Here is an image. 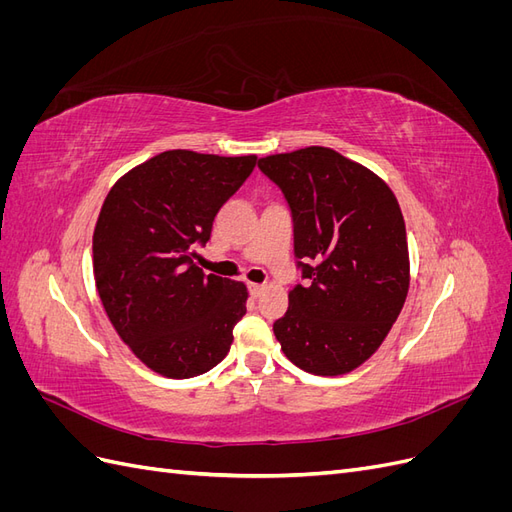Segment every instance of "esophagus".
Returning a JSON list of instances; mask_svg holds the SVG:
<instances>
[{
	"label": "esophagus",
	"instance_id": "esophagus-1",
	"mask_svg": "<svg viewBox=\"0 0 512 512\" xmlns=\"http://www.w3.org/2000/svg\"><path fill=\"white\" fill-rule=\"evenodd\" d=\"M250 292H252V297H260V294L265 292V284H256V282H250Z\"/></svg>",
	"mask_w": 512,
	"mask_h": 512
}]
</instances>
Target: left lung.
<instances>
[{"instance_id": "1", "label": "left lung", "mask_w": 512, "mask_h": 512, "mask_svg": "<svg viewBox=\"0 0 512 512\" xmlns=\"http://www.w3.org/2000/svg\"><path fill=\"white\" fill-rule=\"evenodd\" d=\"M258 166L288 200L294 254L307 280L288 292L273 333L307 374H350L382 346L408 297L410 256L397 198L374 170L329 147L275 153Z\"/></svg>"}]
</instances>
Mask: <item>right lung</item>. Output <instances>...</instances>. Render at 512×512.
Listing matches in <instances>:
<instances>
[{"mask_svg":"<svg viewBox=\"0 0 512 512\" xmlns=\"http://www.w3.org/2000/svg\"><path fill=\"white\" fill-rule=\"evenodd\" d=\"M256 160L170 149L121 175L104 198L94 228L100 301L136 359L164 378L205 374L230 350L250 292L192 258Z\"/></svg>","mask_w":512,"mask_h":512,"instance_id":"1","label":"right lung"}]
</instances>
